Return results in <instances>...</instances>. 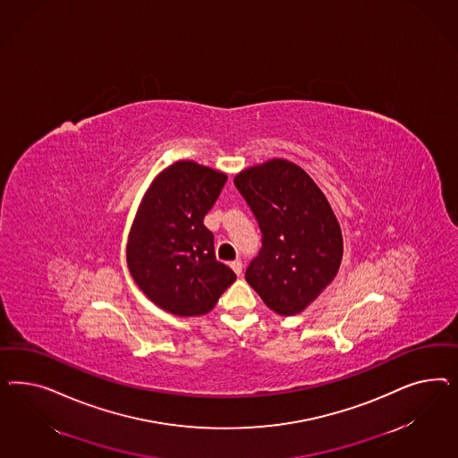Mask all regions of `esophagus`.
I'll return each mask as SVG.
<instances>
[{
	"label": "esophagus",
	"instance_id": "esophagus-1",
	"mask_svg": "<svg viewBox=\"0 0 458 458\" xmlns=\"http://www.w3.org/2000/svg\"><path fill=\"white\" fill-rule=\"evenodd\" d=\"M230 267L233 268V272H235L236 276H242V270H243V264H242V260H233Z\"/></svg>",
	"mask_w": 458,
	"mask_h": 458
}]
</instances>
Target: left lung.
Segmentation results:
<instances>
[{
  "mask_svg": "<svg viewBox=\"0 0 458 458\" xmlns=\"http://www.w3.org/2000/svg\"><path fill=\"white\" fill-rule=\"evenodd\" d=\"M233 181L262 232V249L245 278L267 307L295 316L337 276L339 222L319 186L287 159L247 167Z\"/></svg>",
  "mask_w": 458,
  "mask_h": 458,
  "instance_id": "left-lung-1",
  "label": "left lung"
}]
</instances>
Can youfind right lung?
<instances>
[{"label": "right lung", "mask_w": 458, "mask_h": 458, "mask_svg": "<svg viewBox=\"0 0 458 458\" xmlns=\"http://www.w3.org/2000/svg\"><path fill=\"white\" fill-rule=\"evenodd\" d=\"M225 182V173L178 161L142 196L127 240V267L144 295L169 314L203 316L235 282V272L216 260L213 233L203 225Z\"/></svg>", "instance_id": "add662e5"}]
</instances>
